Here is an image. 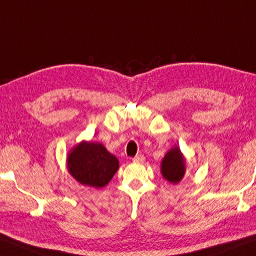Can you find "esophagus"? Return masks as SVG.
<instances>
[{
    "label": "esophagus",
    "instance_id": "34e87169",
    "mask_svg": "<svg viewBox=\"0 0 256 256\" xmlns=\"http://www.w3.org/2000/svg\"><path fill=\"white\" fill-rule=\"evenodd\" d=\"M144 159H145V158H144L143 154H138V156H136L135 158H134L132 160L135 161V162H143Z\"/></svg>",
    "mask_w": 256,
    "mask_h": 256
}]
</instances>
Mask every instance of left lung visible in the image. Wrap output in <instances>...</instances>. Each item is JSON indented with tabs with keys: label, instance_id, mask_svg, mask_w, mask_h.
Instances as JSON below:
<instances>
[{
	"label": "left lung",
	"instance_id": "left-lung-1",
	"mask_svg": "<svg viewBox=\"0 0 256 256\" xmlns=\"http://www.w3.org/2000/svg\"><path fill=\"white\" fill-rule=\"evenodd\" d=\"M186 172V164L180 148L175 146L167 152L161 162V172L166 180L170 183H178L184 176Z\"/></svg>",
	"mask_w": 256,
	"mask_h": 256
}]
</instances>
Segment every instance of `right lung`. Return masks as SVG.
<instances>
[{
	"label": "right lung",
	"instance_id": "add662e5",
	"mask_svg": "<svg viewBox=\"0 0 256 256\" xmlns=\"http://www.w3.org/2000/svg\"><path fill=\"white\" fill-rule=\"evenodd\" d=\"M70 174L84 186L103 188L114 176L119 161L103 145L82 142L68 156Z\"/></svg>",
	"mask_w": 256,
	"mask_h": 256
}]
</instances>
